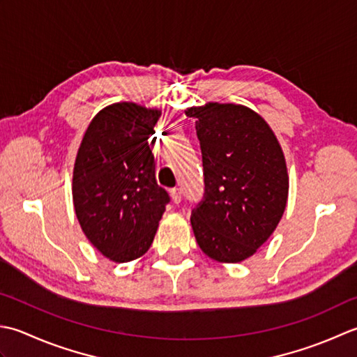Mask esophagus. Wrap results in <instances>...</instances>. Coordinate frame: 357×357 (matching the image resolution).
Returning <instances> with one entry per match:
<instances>
[{"mask_svg": "<svg viewBox=\"0 0 357 357\" xmlns=\"http://www.w3.org/2000/svg\"><path fill=\"white\" fill-rule=\"evenodd\" d=\"M171 197H172L174 203H180L181 202V191H180L178 188L171 189Z\"/></svg>", "mask_w": 357, "mask_h": 357, "instance_id": "obj_1", "label": "esophagus"}]
</instances>
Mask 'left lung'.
<instances>
[{
  "label": "left lung",
  "mask_w": 357,
  "mask_h": 357,
  "mask_svg": "<svg viewBox=\"0 0 357 357\" xmlns=\"http://www.w3.org/2000/svg\"><path fill=\"white\" fill-rule=\"evenodd\" d=\"M197 119L205 194L191 213L200 250L237 264L251 257L278 227L288 199L285 157L266 121L250 107L209 103Z\"/></svg>",
  "instance_id": "1"
}]
</instances>
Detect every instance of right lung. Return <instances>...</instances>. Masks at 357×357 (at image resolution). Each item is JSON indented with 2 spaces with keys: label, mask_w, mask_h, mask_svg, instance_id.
<instances>
[{
  "label": "right lung",
  "mask_w": 357,
  "mask_h": 357,
  "mask_svg": "<svg viewBox=\"0 0 357 357\" xmlns=\"http://www.w3.org/2000/svg\"><path fill=\"white\" fill-rule=\"evenodd\" d=\"M160 111L115 103L100 111L78 149L72 195L77 219L96 248L114 261L143 256L171 202L157 185L149 137Z\"/></svg>",
  "instance_id": "right-lung-1"
}]
</instances>
